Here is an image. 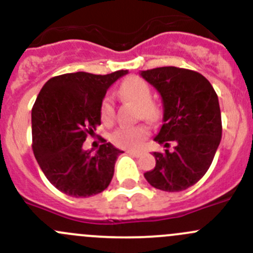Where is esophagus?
Listing matches in <instances>:
<instances>
[{
	"mask_svg": "<svg viewBox=\"0 0 253 253\" xmlns=\"http://www.w3.org/2000/svg\"><path fill=\"white\" fill-rule=\"evenodd\" d=\"M127 154L132 155V157L138 158V157H141V155H142V152H136V150H128V152H127Z\"/></svg>",
	"mask_w": 253,
	"mask_h": 253,
	"instance_id": "obj_1",
	"label": "esophagus"
}]
</instances>
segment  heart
I'll return each instance as SVG.
<instances>
[{
  "label": "heart",
  "instance_id": "1",
  "mask_svg": "<svg viewBox=\"0 0 253 253\" xmlns=\"http://www.w3.org/2000/svg\"><path fill=\"white\" fill-rule=\"evenodd\" d=\"M121 98L138 105V117L150 122L157 121L160 117V109L152 98V89L149 84L137 76H131L121 83L119 88ZM115 108L110 96H105L100 105V116L104 124H111L114 120ZM149 134V128L145 125L127 127L122 126L115 129L111 134V142L116 147L125 149H138L143 145Z\"/></svg>",
  "mask_w": 253,
  "mask_h": 253
}]
</instances>
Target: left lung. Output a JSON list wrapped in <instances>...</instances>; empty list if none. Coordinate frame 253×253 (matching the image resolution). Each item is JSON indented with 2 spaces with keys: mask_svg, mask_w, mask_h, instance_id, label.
Returning <instances> with one entry per match:
<instances>
[{
  "mask_svg": "<svg viewBox=\"0 0 253 253\" xmlns=\"http://www.w3.org/2000/svg\"><path fill=\"white\" fill-rule=\"evenodd\" d=\"M141 76L160 93L163 126L154 138L174 150L154 152L155 168L144 174L158 190L178 192L191 187L208 171L221 139L218 95L206 77L186 68L158 67Z\"/></svg>",
  "mask_w": 253,
  "mask_h": 253,
  "instance_id": "1",
  "label": "left lung"
}]
</instances>
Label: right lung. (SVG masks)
Segmentation results:
<instances>
[{
  "mask_svg": "<svg viewBox=\"0 0 253 253\" xmlns=\"http://www.w3.org/2000/svg\"><path fill=\"white\" fill-rule=\"evenodd\" d=\"M128 71L100 76L66 73L48 79L32 110L33 152L46 178L71 197H89L110 185L121 153L111 143L95 154L84 150L86 137L100 122V105L106 90Z\"/></svg>",
  "mask_w": 253,
  "mask_h": 253,
  "instance_id": "add662e5",
  "label": "right lung"
}]
</instances>
